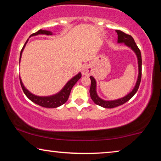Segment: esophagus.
<instances>
[{
    "mask_svg": "<svg viewBox=\"0 0 161 161\" xmlns=\"http://www.w3.org/2000/svg\"><path fill=\"white\" fill-rule=\"evenodd\" d=\"M92 73V69L89 65H85L83 67L82 69H81V74L84 76H89Z\"/></svg>",
    "mask_w": 161,
    "mask_h": 161,
    "instance_id": "obj_1",
    "label": "esophagus"
}]
</instances>
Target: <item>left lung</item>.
Instances as JSON below:
<instances>
[{
  "instance_id": "8db88e82",
  "label": "left lung",
  "mask_w": 161,
  "mask_h": 161,
  "mask_svg": "<svg viewBox=\"0 0 161 161\" xmlns=\"http://www.w3.org/2000/svg\"><path fill=\"white\" fill-rule=\"evenodd\" d=\"M116 32L117 35H118V40H117V42L124 43L125 45L127 46L128 47L131 49L136 54L138 60V75L137 80H136V84L134 87H133V89H132V91L129 92V94H126V96H124V97L114 100H103L102 98H100L98 96L97 92V81L95 80L94 77L90 76L91 86L90 89H89V93H90L92 99L93 100V102L96 103V104L107 108H111L119 107V106L124 104V103L127 102L129 99H131V98L134 96V94L136 93V92L138 91V87H139L141 80V65H142V59H141V54L140 50L138 49V46L136 45L133 38L130 36V35L124 33V32L119 31V30L116 31Z\"/></svg>"
}]
</instances>
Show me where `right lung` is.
<instances>
[{
  "instance_id": "right-lung-1",
  "label": "right lung",
  "mask_w": 161,
  "mask_h": 161,
  "mask_svg": "<svg viewBox=\"0 0 161 161\" xmlns=\"http://www.w3.org/2000/svg\"><path fill=\"white\" fill-rule=\"evenodd\" d=\"M38 35H53V32L49 31H45V30H40L37 32H35V33L32 34L30 37L32 36H36ZM28 40H27L26 42L24 45L23 49L20 52V62L21 59L22 57V53H23L24 48H25V45L28 42ZM81 77V72H79L77 75H76L75 77H73L70 80H69L67 82V84L64 86L63 88H62L60 91L55 94L50 95V96H45V97H41V96H37V95H35L31 92L25 88V86H24V84L22 81L21 78L20 77V85L22 86V89H23V92L26 95V97L28 98V99L32 101V102H34L36 104L41 106L42 107L45 108H57L58 107H60L61 105L64 104V103L67 102L68 98L69 97L71 90H72L73 86L77 83V81L80 80Z\"/></svg>"
}]
</instances>
